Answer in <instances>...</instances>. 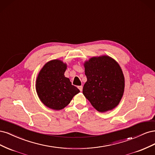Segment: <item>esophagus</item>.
I'll return each instance as SVG.
<instances>
[{
	"mask_svg": "<svg viewBox=\"0 0 155 155\" xmlns=\"http://www.w3.org/2000/svg\"><path fill=\"white\" fill-rule=\"evenodd\" d=\"M78 88L79 89V91H80L81 92H82V91H83V86H79Z\"/></svg>",
	"mask_w": 155,
	"mask_h": 155,
	"instance_id": "34e87169",
	"label": "esophagus"
}]
</instances>
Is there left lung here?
Segmentation results:
<instances>
[{"instance_id":"1","label":"left lung","mask_w":155,"mask_h":155,"mask_svg":"<svg viewBox=\"0 0 155 155\" xmlns=\"http://www.w3.org/2000/svg\"><path fill=\"white\" fill-rule=\"evenodd\" d=\"M87 81L83 94L100 112L114 109L122 98L125 78L120 64L108 55L92 57L84 63Z\"/></svg>"}]
</instances>
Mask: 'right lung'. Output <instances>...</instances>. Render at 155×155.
I'll return each instance as SVG.
<instances>
[{"mask_svg":"<svg viewBox=\"0 0 155 155\" xmlns=\"http://www.w3.org/2000/svg\"><path fill=\"white\" fill-rule=\"evenodd\" d=\"M67 63L59 59L46 63L41 69L35 82V89L41 101L50 109L59 110L67 106L79 92L64 76Z\"/></svg>","mask_w":155,"mask_h":155,"instance_id":"add662e5","label":"right lung"}]
</instances>
